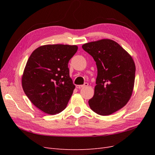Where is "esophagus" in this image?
Returning <instances> with one entry per match:
<instances>
[{
	"mask_svg": "<svg viewBox=\"0 0 155 155\" xmlns=\"http://www.w3.org/2000/svg\"><path fill=\"white\" fill-rule=\"evenodd\" d=\"M88 85V83H85L83 84V85H76V88H81L83 87H87Z\"/></svg>",
	"mask_w": 155,
	"mask_h": 155,
	"instance_id": "1",
	"label": "esophagus"
}]
</instances>
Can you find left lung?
Masks as SVG:
<instances>
[{"instance_id": "obj_1", "label": "left lung", "mask_w": 155, "mask_h": 155, "mask_svg": "<svg viewBox=\"0 0 155 155\" xmlns=\"http://www.w3.org/2000/svg\"><path fill=\"white\" fill-rule=\"evenodd\" d=\"M83 49L95 61L97 76L94 94L88 101L96 113L107 116L124 107L132 95L136 67L132 57L110 39L91 42Z\"/></svg>"}]
</instances>
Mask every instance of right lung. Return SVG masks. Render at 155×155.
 Here are the masks:
<instances>
[{
	"label": "right lung",
	"instance_id": "right-lung-1",
	"mask_svg": "<svg viewBox=\"0 0 155 155\" xmlns=\"http://www.w3.org/2000/svg\"><path fill=\"white\" fill-rule=\"evenodd\" d=\"M76 45H48L33 51L26 63L22 86L31 102L41 110L55 114L66 108L75 85L68 64Z\"/></svg>",
	"mask_w": 155,
	"mask_h": 155
}]
</instances>
